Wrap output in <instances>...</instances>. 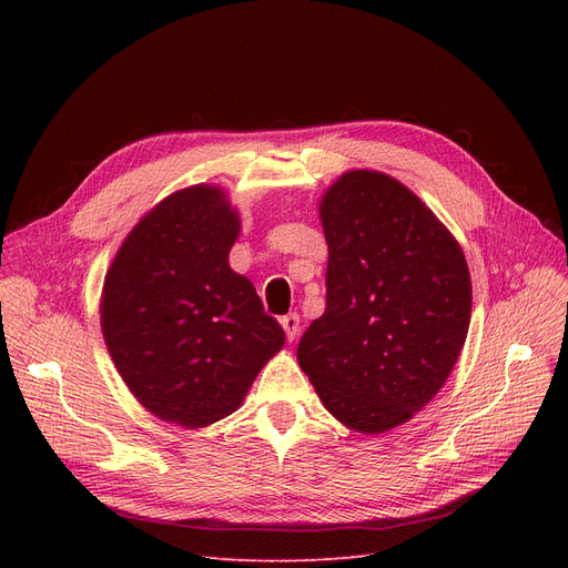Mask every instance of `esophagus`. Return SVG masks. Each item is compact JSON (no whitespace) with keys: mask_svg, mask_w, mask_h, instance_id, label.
<instances>
[{"mask_svg":"<svg viewBox=\"0 0 568 568\" xmlns=\"http://www.w3.org/2000/svg\"><path fill=\"white\" fill-rule=\"evenodd\" d=\"M281 324H283L287 341H294L296 336H300V315H296V313H290V315L281 317Z\"/></svg>","mask_w":568,"mask_h":568,"instance_id":"obj_1","label":"esophagus"}]
</instances>
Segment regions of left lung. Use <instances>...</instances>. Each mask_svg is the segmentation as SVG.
<instances>
[{
    "label": "left lung",
    "mask_w": 568,
    "mask_h": 568,
    "mask_svg": "<svg viewBox=\"0 0 568 568\" xmlns=\"http://www.w3.org/2000/svg\"><path fill=\"white\" fill-rule=\"evenodd\" d=\"M326 311L296 359L336 419L377 435L407 424L452 375L471 278L456 236L398 179L349 170L320 200Z\"/></svg>",
    "instance_id": "obj_1"
}]
</instances>
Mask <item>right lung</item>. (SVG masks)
<instances>
[{
    "instance_id": "right-lung-1",
    "label": "right lung",
    "mask_w": 568,
    "mask_h": 568,
    "mask_svg": "<svg viewBox=\"0 0 568 568\" xmlns=\"http://www.w3.org/2000/svg\"><path fill=\"white\" fill-rule=\"evenodd\" d=\"M242 219L221 186L174 191L119 246L101 332L135 400L165 424L212 426L244 403L285 334L230 268Z\"/></svg>"
}]
</instances>
